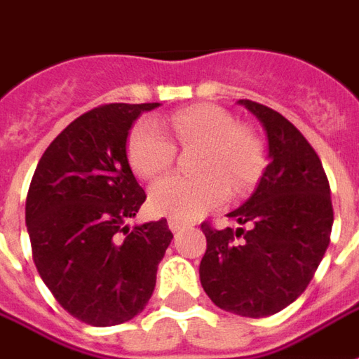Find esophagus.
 Instances as JSON below:
<instances>
[{"instance_id":"1","label":"esophagus","mask_w":359,"mask_h":359,"mask_svg":"<svg viewBox=\"0 0 359 359\" xmlns=\"http://www.w3.org/2000/svg\"><path fill=\"white\" fill-rule=\"evenodd\" d=\"M169 227H171V231H180L182 227H187V223L180 222L177 217H169Z\"/></svg>"}]
</instances>
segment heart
I'll return each instance as SVG.
<instances>
[{"instance_id": "obj_1", "label": "heart", "mask_w": 359, "mask_h": 359, "mask_svg": "<svg viewBox=\"0 0 359 359\" xmlns=\"http://www.w3.org/2000/svg\"><path fill=\"white\" fill-rule=\"evenodd\" d=\"M182 147L198 145L192 157L196 175H171L157 180L151 205L177 219H194L223 204L229 190L245 194L255 187L264 165V145L252 128L237 122L217 104H192L163 122ZM154 120H140L128 136V159L142 179H154L175 161L177 147Z\"/></svg>"}]
</instances>
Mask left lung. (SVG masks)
<instances>
[{"label": "left lung", "instance_id": "obj_1", "mask_svg": "<svg viewBox=\"0 0 359 359\" xmlns=\"http://www.w3.org/2000/svg\"><path fill=\"white\" fill-rule=\"evenodd\" d=\"M239 102L266 130L270 163L252 196L227 214L239 229L202 223L200 282L219 309L258 319L305 292L327 252L334 212L327 172L302 132L270 107Z\"/></svg>", "mask_w": 359, "mask_h": 359}]
</instances>
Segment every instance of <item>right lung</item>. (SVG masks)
<instances>
[{
    "instance_id": "add662e5",
    "label": "right lung",
    "mask_w": 359,
    "mask_h": 359,
    "mask_svg": "<svg viewBox=\"0 0 359 359\" xmlns=\"http://www.w3.org/2000/svg\"><path fill=\"white\" fill-rule=\"evenodd\" d=\"M155 107L110 102L81 114L46 147L29 187L25 222L40 278L93 327L144 311L171 245L167 219L128 225L147 198L128 163V132Z\"/></svg>"
}]
</instances>
